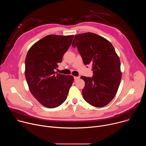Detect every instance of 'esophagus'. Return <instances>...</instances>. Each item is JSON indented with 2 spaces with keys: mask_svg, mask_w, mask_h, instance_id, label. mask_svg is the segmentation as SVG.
<instances>
[{
  "mask_svg": "<svg viewBox=\"0 0 146 146\" xmlns=\"http://www.w3.org/2000/svg\"><path fill=\"white\" fill-rule=\"evenodd\" d=\"M78 78H80V76H74V80H78Z\"/></svg>",
  "mask_w": 146,
  "mask_h": 146,
  "instance_id": "1",
  "label": "esophagus"
}]
</instances>
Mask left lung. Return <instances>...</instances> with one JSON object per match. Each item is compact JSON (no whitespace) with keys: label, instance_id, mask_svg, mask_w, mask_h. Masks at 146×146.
<instances>
[{"label":"left lung","instance_id":"1","mask_svg":"<svg viewBox=\"0 0 146 146\" xmlns=\"http://www.w3.org/2000/svg\"><path fill=\"white\" fill-rule=\"evenodd\" d=\"M72 46L77 47L84 64L92 65L93 76H81L85 81L84 99L91 105L102 108L114 98L121 80L120 60L110 41L94 33L77 35Z\"/></svg>","mask_w":146,"mask_h":146}]
</instances>
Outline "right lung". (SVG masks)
Listing matches in <instances>:
<instances>
[{
  "label": "right lung",
  "mask_w": 146,
  "mask_h": 146,
  "mask_svg": "<svg viewBox=\"0 0 146 146\" xmlns=\"http://www.w3.org/2000/svg\"><path fill=\"white\" fill-rule=\"evenodd\" d=\"M74 36L48 35L35 43L25 58V78L33 96L47 108H55L67 98L72 76L55 70L70 47Z\"/></svg>",
  "instance_id": "add662e5"
}]
</instances>
